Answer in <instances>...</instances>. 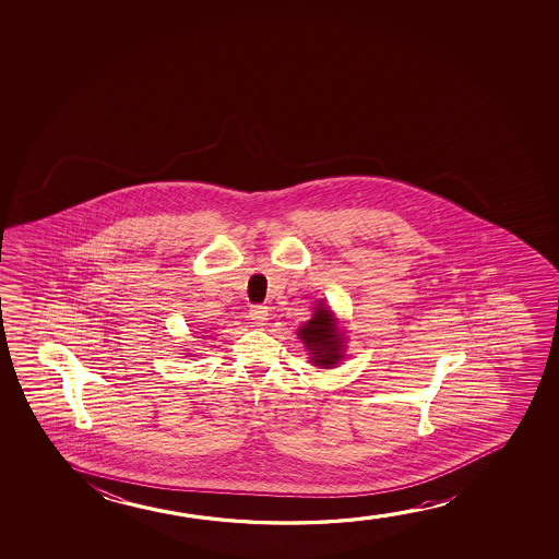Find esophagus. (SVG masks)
<instances>
[{
  "mask_svg": "<svg viewBox=\"0 0 559 559\" xmlns=\"http://www.w3.org/2000/svg\"><path fill=\"white\" fill-rule=\"evenodd\" d=\"M250 321H252L253 326H263V324H267V307L253 306L252 309H250Z\"/></svg>",
  "mask_w": 559,
  "mask_h": 559,
  "instance_id": "34e87169",
  "label": "esophagus"
}]
</instances>
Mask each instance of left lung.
Listing matches in <instances>:
<instances>
[{
  "label": "left lung",
  "instance_id": "1",
  "mask_svg": "<svg viewBox=\"0 0 559 559\" xmlns=\"http://www.w3.org/2000/svg\"><path fill=\"white\" fill-rule=\"evenodd\" d=\"M298 336L306 344L314 367L334 368L344 359V332L324 301L317 304L313 317L298 330Z\"/></svg>",
  "mask_w": 559,
  "mask_h": 559
}]
</instances>
